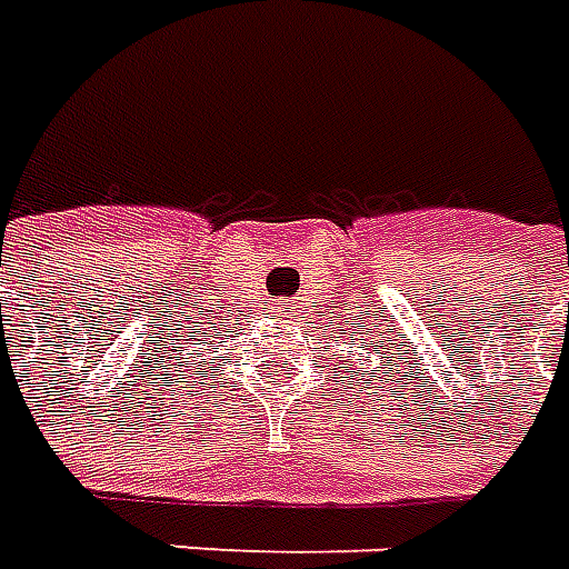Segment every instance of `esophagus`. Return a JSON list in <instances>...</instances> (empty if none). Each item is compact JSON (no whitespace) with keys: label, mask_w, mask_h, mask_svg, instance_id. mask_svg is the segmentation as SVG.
Listing matches in <instances>:
<instances>
[{"label":"esophagus","mask_w":569,"mask_h":569,"mask_svg":"<svg viewBox=\"0 0 569 569\" xmlns=\"http://www.w3.org/2000/svg\"><path fill=\"white\" fill-rule=\"evenodd\" d=\"M274 312H277V316H283V319H292V316H295V307H289V303L280 301V303H277V307H274Z\"/></svg>","instance_id":"esophagus-1"}]
</instances>
